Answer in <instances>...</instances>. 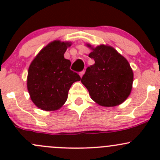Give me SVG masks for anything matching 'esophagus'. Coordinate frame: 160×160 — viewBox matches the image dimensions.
I'll list each match as a JSON object with an SVG mask.
<instances>
[{
	"mask_svg": "<svg viewBox=\"0 0 160 160\" xmlns=\"http://www.w3.org/2000/svg\"><path fill=\"white\" fill-rule=\"evenodd\" d=\"M84 72H85V71H84V70L82 71V72H80V77H83V74H84Z\"/></svg>",
	"mask_w": 160,
	"mask_h": 160,
	"instance_id": "obj_1",
	"label": "esophagus"
}]
</instances>
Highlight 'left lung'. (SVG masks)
<instances>
[{"label":"left lung","mask_w":160,"mask_h":160,"mask_svg":"<svg viewBox=\"0 0 160 160\" xmlns=\"http://www.w3.org/2000/svg\"><path fill=\"white\" fill-rule=\"evenodd\" d=\"M89 57L94 64L88 67L81 79L93 101L103 107L122 104L129 96L133 83V71L129 62L113 47L100 45L93 47Z\"/></svg>","instance_id":"1"}]
</instances>
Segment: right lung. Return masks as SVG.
Returning <instances> with one entry per match:
<instances>
[{
	"label": "right lung",
	"mask_w": 160,
	"mask_h": 160,
	"mask_svg": "<svg viewBox=\"0 0 160 160\" xmlns=\"http://www.w3.org/2000/svg\"><path fill=\"white\" fill-rule=\"evenodd\" d=\"M71 45V42H51L31 62L27 88L32 102L42 110L52 111L62 108L70 87L81 80L70 70V61L64 58V53Z\"/></svg>",
	"instance_id": "right-lung-1"
}]
</instances>
